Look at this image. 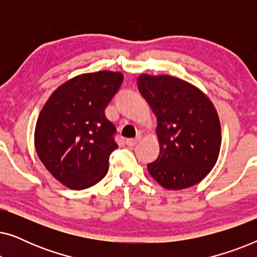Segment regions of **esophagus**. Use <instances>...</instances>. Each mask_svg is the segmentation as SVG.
I'll return each instance as SVG.
<instances>
[{
    "label": "esophagus",
    "mask_w": 257,
    "mask_h": 257,
    "mask_svg": "<svg viewBox=\"0 0 257 257\" xmlns=\"http://www.w3.org/2000/svg\"><path fill=\"white\" fill-rule=\"evenodd\" d=\"M138 143H139V138H136V139H126V145L130 146V147L136 146Z\"/></svg>",
    "instance_id": "1"
}]
</instances>
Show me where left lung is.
Segmentation results:
<instances>
[{
  "label": "left lung",
  "instance_id": "obj_1",
  "mask_svg": "<svg viewBox=\"0 0 257 257\" xmlns=\"http://www.w3.org/2000/svg\"><path fill=\"white\" fill-rule=\"evenodd\" d=\"M138 89L156 114L160 153L147 165L149 173L166 189L199 184L216 164L221 126L209 98L177 77L143 73Z\"/></svg>",
  "mask_w": 257,
  "mask_h": 257
}]
</instances>
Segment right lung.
I'll return each mask as SVG.
<instances>
[{
	"label": "right lung",
	"mask_w": 257,
	"mask_h": 257,
	"mask_svg": "<svg viewBox=\"0 0 257 257\" xmlns=\"http://www.w3.org/2000/svg\"><path fill=\"white\" fill-rule=\"evenodd\" d=\"M122 78V73L112 71L73 77L55 90L38 115L37 156L68 188H89L107 173L108 158L118 145L105 108Z\"/></svg>",
	"instance_id": "obj_1"
}]
</instances>
